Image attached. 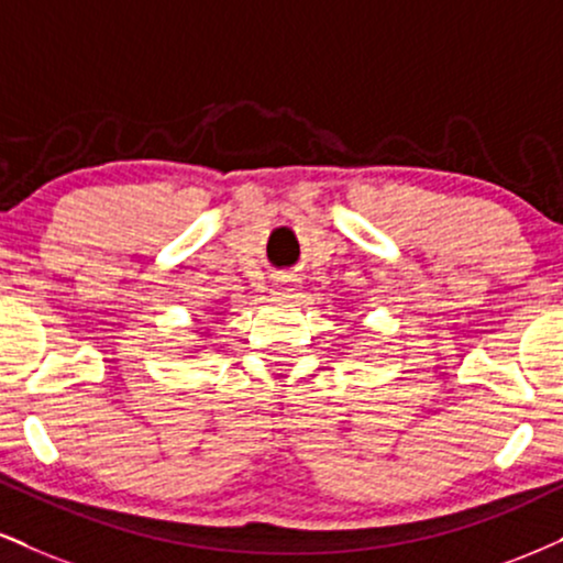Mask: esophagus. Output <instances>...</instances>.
Instances as JSON below:
<instances>
[{
    "label": "esophagus",
    "mask_w": 563,
    "mask_h": 563,
    "mask_svg": "<svg viewBox=\"0 0 563 563\" xmlns=\"http://www.w3.org/2000/svg\"><path fill=\"white\" fill-rule=\"evenodd\" d=\"M299 288H301V280L296 275H280L275 280V286H273L277 296H290L294 290H299Z\"/></svg>",
    "instance_id": "1"
}]
</instances>
